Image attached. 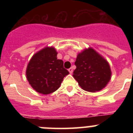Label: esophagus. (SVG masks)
Here are the masks:
<instances>
[{
  "instance_id": "esophagus-1",
  "label": "esophagus",
  "mask_w": 133,
  "mask_h": 133,
  "mask_svg": "<svg viewBox=\"0 0 133 133\" xmlns=\"http://www.w3.org/2000/svg\"><path fill=\"white\" fill-rule=\"evenodd\" d=\"M68 71H69V73H70V74H72V73H73V68H69V69H68Z\"/></svg>"
}]
</instances>
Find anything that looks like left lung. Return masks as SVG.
<instances>
[{
    "instance_id": "left-lung-1",
    "label": "left lung",
    "mask_w": 133,
    "mask_h": 133,
    "mask_svg": "<svg viewBox=\"0 0 133 133\" xmlns=\"http://www.w3.org/2000/svg\"><path fill=\"white\" fill-rule=\"evenodd\" d=\"M73 77L84 90L97 92L104 89L111 78L109 64L93 48L84 49L78 54Z\"/></svg>"
}]
</instances>
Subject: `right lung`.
Listing matches in <instances>:
<instances>
[{"label":"right lung","instance_id":"right-lung-1","mask_svg":"<svg viewBox=\"0 0 133 133\" xmlns=\"http://www.w3.org/2000/svg\"><path fill=\"white\" fill-rule=\"evenodd\" d=\"M57 53L54 47H45L33 55L27 65L25 75L29 84L42 95L57 91L69 74L64 62L57 58Z\"/></svg>","mask_w":133,"mask_h":133}]
</instances>
